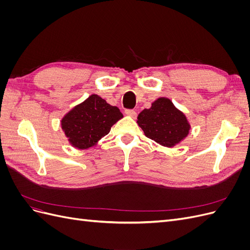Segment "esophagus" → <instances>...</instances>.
Segmentation results:
<instances>
[{"label": "esophagus", "mask_w": 250, "mask_h": 250, "mask_svg": "<svg viewBox=\"0 0 250 250\" xmlns=\"http://www.w3.org/2000/svg\"><path fill=\"white\" fill-rule=\"evenodd\" d=\"M125 115H127V116H129V117H131V118H135L137 117V112H135L134 110H132V109H126L125 110Z\"/></svg>", "instance_id": "obj_1"}]
</instances>
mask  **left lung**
I'll use <instances>...</instances> for the list:
<instances>
[{
    "label": "left lung",
    "instance_id": "1",
    "mask_svg": "<svg viewBox=\"0 0 250 250\" xmlns=\"http://www.w3.org/2000/svg\"><path fill=\"white\" fill-rule=\"evenodd\" d=\"M137 123L147 138L168 148L183 142L191 129L185 113L165 97L151 103L150 108L142 110Z\"/></svg>",
    "mask_w": 250,
    "mask_h": 250
}]
</instances>
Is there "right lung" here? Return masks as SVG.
I'll list each match as a JSON object with an SVG mask.
<instances>
[{"label": "right lung", "mask_w": 250, "mask_h": 250, "mask_svg": "<svg viewBox=\"0 0 250 250\" xmlns=\"http://www.w3.org/2000/svg\"><path fill=\"white\" fill-rule=\"evenodd\" d=\"M122 118V112L117 106L93 94L65 113L62 119V129L70 145L87 149L97 145Z\"/></svg>", "instance_id": "obj_1"}]
</instances>
